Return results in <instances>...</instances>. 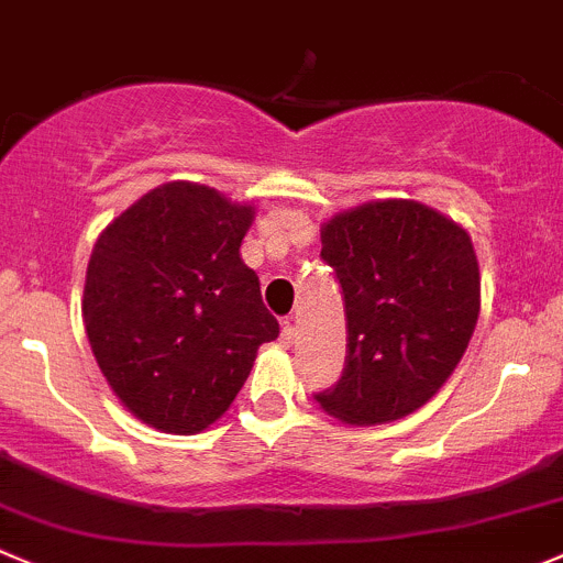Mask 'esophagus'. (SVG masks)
Wrapping results in <instances>:
<instances>
[{"label":"esophagus","instance_id":"1","mask_svg":"<svg viewBox=\"0 0 563 563\" xmlns=\"http://www.w3.org/2000/svg\"><path fill=\"white\" fill-rule=\"evenodd\" d=\"M283 341L291 346V343H297V327H294V319H286L283 321Z\"/></svg>","mask_w":563,"mask_h":563}]
</instances>
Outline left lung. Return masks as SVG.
I'll use <instances>...</instances> for the list:
<instances>
[{
    "label": "left lung",
    "mask_w": 563,
    "mask_h": 563,
    "mask_svg": "<svg viewBox=\"0 0 563 563\" xmlns=\"http://www.w3.org/2000/svg\"><path fill=\"white\" fill-rule=\"evenodd\" d=\"M321 258L341 283L346 363L316 401L354 427L415 412L465 354L482 308L473 242L415 200H379L321 228Z\"/></svg>",
    "instance_id": "1"
}]
</instances>
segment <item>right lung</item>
Wrapping results in <instances>:
<instances>
[{
  "label": "right lung",
  "instance_id": "add662e5",
  "mask_svg": "<svg viewBox=\"0 0 563 563\" xmlns=\"http://www.w3.org/2000/svg\"><path fill=\"white\" fill-rule=\"evenodd\" d=\"M253 206L173 181L125 209L87 264L85 330L114 396L162 432L214 423L280 324L239 258Z\"/></svg>",
  "mask_w": 563,
  "mask_h": 563
}]
</instances>
